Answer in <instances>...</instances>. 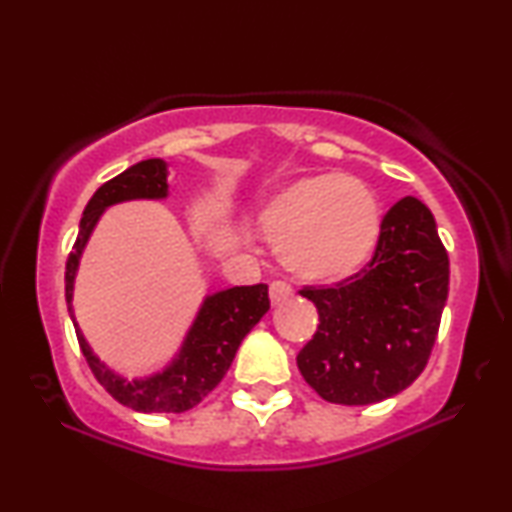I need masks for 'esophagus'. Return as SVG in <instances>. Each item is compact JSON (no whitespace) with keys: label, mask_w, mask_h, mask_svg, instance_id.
Returning a JSON list of instances; mask_svg holds the SVG:
<instances>
[{"label":"esophagus","mask_w":512,"mask_h":512,"mask_svg":"<svg viewBox=\"0 0 512 512\" xmlns=\"http://www.w3.org/2000/svg\"><path fill=\"white\" fill-rule=\"evenodd\" d=\"M291 296H293V291H291V286L286 284V282H272L270 284V300H272V305L284 303V300H289Z\"/></svg>","instance_id":"esophagus-1"}]
</instances>
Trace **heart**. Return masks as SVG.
Segmentation results:
<instances>
[{
  "label": "heart",
  "instance_id": "obj_1",
  "mask_svg": "<svg viewBox=\"0 0 512 512\" xmlns=\"http://www.w3.org/2000/svg\"><path fill=\"white\" fill-rule=\"evenodd\" d=\"M258 223L279 247L286 270L305 282H340L373 256L382 212L363 181L347 174H312L270 195Z\"/></svg>",
  "mask_w": 512,
  "mask_h": 512
}]
</instances>
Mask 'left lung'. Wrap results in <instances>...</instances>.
<instances>
[{
  "label": "left lung",
  "mask_w": 512,
  "mask_h": 512,
  "mask_svg": "<svg viewBox=\"0 0 512 512\" xmlns=\"http://www.w3.org/2000/svg\"><path fill=\"white\" fill-rule=\"evenodd\" d=\"M450 289V258L424 202L403 198L384 214L366 268L333 286H305L319 326L296 361L328 403L370 405L422 375Z\"/></svg>",
  "instance_id": "8db88e82"
}]
</instances>
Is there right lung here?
I'll use <instances>...</instances> for the list:
<instances>
[{"instance_id": "obj_1", "label": "right lung", "mask_w": 512, "mask_h": 512, "mask_svg": "<svg viewBox=\"0 0 512 512\" xmlns=\"http://www.w3.org/2000/svg\"><path fill=\"white\" fill-rule=\"evenodd\" d=\"M160 198H167V165L160 158L142 160L97 188L83 209L79 235L69 251L65 265V298L79 347L90 370L118 403L137 412H186L195 408L223 380L244 335L270 310L268 284L233 286V289L207 296L177 359L163 373L144 377V380H125L104 366L83 338L72 312V289L81 251L104 209L125 200Z\"/></svg>"}]
</instances>
